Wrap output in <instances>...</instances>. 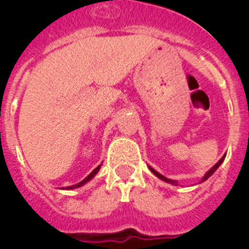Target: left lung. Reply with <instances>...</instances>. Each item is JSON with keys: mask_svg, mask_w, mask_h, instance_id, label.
<instances>
[{"mask_svg": "<svg viewBox=\"0 0 249 249\" xmlns=\"http://www.w3.org/2000/svg\"><path fill=\"white\" fill-rule=\"evenodd\" d=\"M224 158H226V155H223V157H222L221 160H219L218 162H217V163H215L214 166H213L212 168L210 169V171H207V172H206V175H204V176H203V178H202V179H201V182H204V181H206V179H208V178H210L211 176H212L213 173H214L215 171H217V168H218V167L221 166V164H222V162H223V160H224ZM148 168H149V171H151V172L153 173V175L156 176V177H158V178H160V179H162V181L167 182V183L175 184V186H178L177 181H173V179H169V178L164 177V176H162V175H160V173H158L157 171H156L155 168H152L151 166H148Z\"/></svg>", "mask_w": 249, "mask_h": 249, "instance_id": "obj_1", "label": "left lung"}]
</instances>
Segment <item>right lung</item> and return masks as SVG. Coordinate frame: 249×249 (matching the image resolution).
<instances>
[{
	"label": "right lung",
	"mask_w": 249,
	"mask_h": 249,
	"mask_svg": "<svg viewBox=\"0 0 249 249\" xmlns=\"http://www.w3.org/2000/svg\"><path fill=\"white\" fill-rule=\"evenodd\" d=\"M100 168H101V164L98 167H96V168L93 169V171H92L91 173H89V176H87V177L85 178V179H83V181H81L80 183H77V184H73V186H68V187H62V188H61V190H74V188H80V187H82L83 184H86L87 183V182H89L92 179V178L94 177V176L97 175V172L98 171H100Z\"/></svg>",
	"instance_id": "add662e5"
}]
</instances>
